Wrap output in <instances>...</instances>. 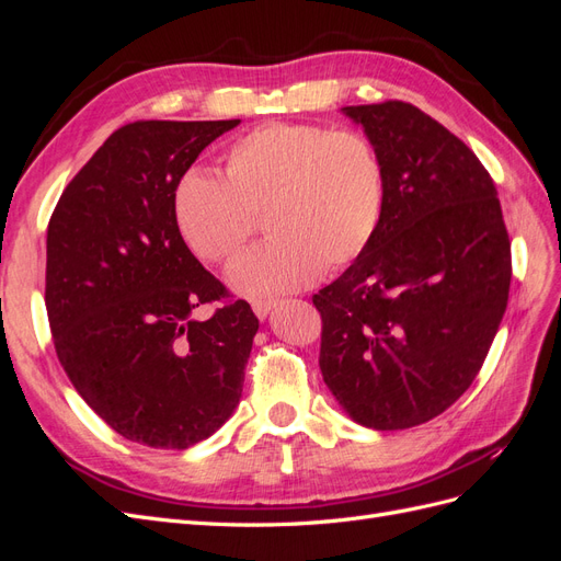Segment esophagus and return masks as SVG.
<instances>
[{"instance_id":"esophagus-1","label":"esophagus","mask_w":561,"mask_h":561,"mask_svg":"<svg viewBox=\"0 0 561 561\" xmlns=\"http://www.w3.org/2000/svg\"><path fill=\"white\" fill-rule=\"evenodd\" d=\"M274 307H276V299H254L252 301V311L260 320H266V316L274 311Z\"/></svg>"}]
</instances>
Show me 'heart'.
I'll return each mask as SVG.
<instances>
[{
  "mask_svg": "<svg viewBox=\"0 0 561 561\" xmlns=\"http://www.w3.org/2000/svg\"><path fill=\"white\" fill-rule=\"evenodd\" d=\"M383 203V163L363 133L271 122L227 149L225 178L184 173L173 213L186 248L210 264L231 260L264 215L271 241L227 271L236 293L262 297L353 264L375 241Z\"/></svg>",
  "mask_w": 561,
  "mask_h": 561,
  "instance_id": "heart-1",
  "label": "heart"
}]
</instances>
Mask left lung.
I'll list each match as a JSON object with an SVG mask.
<instances>
[{
    "mask_svg": "<svg viewBox=\"0 0 561 561\" xmlns=\"http://www.w3.org/2000/svg\"><path fill=\"white\" fill-rule=\"evenodd\" d=\"M386 173L375 241L313 295L320 371L360 426L402 431L443 414L486 358L511 293L494 180L443 124L400 100L342 107Z\"/></svg>",
    "mask_w": 561,
    "mask_h": 561,
    "instance_id": "8db88e82",
    "label": "left lung"
}]
</instances>
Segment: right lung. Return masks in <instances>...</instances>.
Here are the masks:
<instances>
[{
	"instance_id": "obj_1",
	"label": "right lung",
	"mask_w": 561,
	"mask_h": 561,
	"mask_svg": "<svg viewBox=\"0 0 561 561\" xmlns=\"http://www.w3.org/2000/svg\"><path fill=\"white\" fill-rule=\"evenodd\" d=\"M231 122H135L67 184L46 231V311L58 360L130 443L186 449L233 414L260 320L227 297L175 225L182 175Z\"/></svg>"
}]
</instances>
